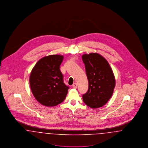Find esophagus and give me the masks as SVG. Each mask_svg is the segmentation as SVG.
Masks as SVG:
<instances>
[{
    "mask_svg": "<svg viewBox=\"0 0 148 148\" xmlns=\"http://www.w3.org/2000/svg\"><path fill=\"white\" fill-rule=\"evenodd\" d=\"M73 87L74 88H75V89H76L77 88V84L76 83H74L73 85Z\"/></svg>",
    "mask_w": 148,
    "mask_h": 148,
    "instance_id": "obj_1",
    "label": "esophagus"
}]
</instances>
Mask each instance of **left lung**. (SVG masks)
Listing matches in <instances>:
<instances>
[{"label":"left lung","instance_id":"obj_1","mask_svg":"<svg viewBox=\"0 0 148 148\" xmlns=\"http://www.w3.org/2000/svg\"><path fill=\"white\" fill-rule=\"evenodd\" d=\"M88 77V90L83 95L85 104L95 109L102 107L111 98L115 86V79L108 61L97 53L83 54Z\"/></svg>","mask_w":148,"mask_h":148}]
</instances>
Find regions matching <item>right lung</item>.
Returning a JSON list of instances; mask_svg holds the SVG:
<instances>
[{
	"label": "right lung",
	"instance_id": "add662e5",
	"mask_svg": "<svg viewBox=\"0 0 148 148\" xmlns=\"http://www.w3.org/2000/svg\"><path fill=\"white\" fill-rule=\"evenodd\" d=\"M62 55H50L40 59L31 71L29 83L36 100L42 105L52 107L60 104L65 98L69 87L63 82L60 65Z\"/></svg>",
	"mask_w": 148,
	"mask_h": 148
}]
</instances>
